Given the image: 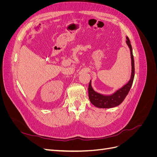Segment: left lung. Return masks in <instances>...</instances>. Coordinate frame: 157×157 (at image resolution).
<instances>
[{
    "instance_id": "1",
    "label": "left lung",
    "mask_w": 157,
    "mask_h": 157,
    "mask_svg": "<svg viewBox=\"0 0 157 157\" xmlns=\"http://www.w3.org/2000/svg\"><path fill=\"white\" fill-rule=\"evenodd\" d=\"M126 44L129 47L130 50V56H131V60H132V73H131V78L128 82L125 84L124 86L121 89L118 90L117 92L111 95H103L99 94L96 92H95L94 89L92 87L91 85V80H90L89 86H88V97L90 102H91L94 106L98 108H112L115 107L124 101V99L126 97L128 92L132 87V85L134 81V74H135V68H134V56H133L132 53V48L130 44V41L128 39V37H126Z\"/></svg>"
}]
</instances>
